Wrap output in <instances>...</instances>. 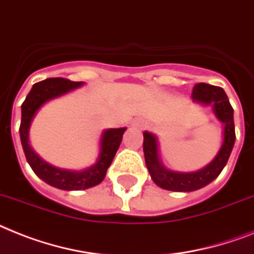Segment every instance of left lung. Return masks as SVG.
Returning a JSON list of instances; mask_svg holds the SVG:
<instances>
[{
  "instance_id": "8db88e82",
  "label": "left lung",
  "mask_w": 254,
  "mask_h": 254,
  "mask_svg": "<svg viewBox=\"0 0 254 254\" xmlns=\"http://www.w3.org/2000/svg\"><path fill=\"white\" fill-rule=\"evenodd\" d=\"M193 100L201 104H213L214 113L218 120L224 124V138L219 152L210 164L195 172H174L167 170L159 160L158 142L154 134L143 133V152L147 170L156 185L172 191H193L206 187L219 176L231 155L235 145L234 108L222 87L207 83H198L193 87Z\"/></svg>"
}]
</instances>
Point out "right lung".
Masks as SVG:
<instances>
[{"instance_id": "add662e5", "label": "right lung", "mask_w": 254, "mask_h": 254, "mask_svg": "<svg viewBox=\"0 0 254 254\" xmlns=\"http://www.w3.org/2000/svg\"><path fill=\"white\" fill-rule=\"evenodd\" d=\"M80 84L82 82H73L66 78H48L35 83L22 104V121H20L19 133L27 162L41 180L63 190H80L100 184L104 180L107 170L120 147L124 131L127 130V127H120V129H108L104 131L100 139V154L98 162L87 170H61L41 160L28 143V130L35 113L38 112V109L45 102L66 94L74 88L79 87Z\"/></svg>"}]
</instances>
